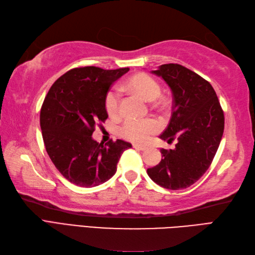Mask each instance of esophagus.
<instances>
[{"label": "esophagus", "instance_id": "1", "mask_svg": "<svg viewBox=\"0 0 255 255\" xmlns=\"http://www.w3.org/2000/svg\"><path fill=\"white\" fill-rule=\"evenodd\" d=\"M133 147L135 149H138V150H145L146 147L143 145H138V144H133Z\"/></svg>", "mask_w": 255, "mask_h": 255}]
</instances>
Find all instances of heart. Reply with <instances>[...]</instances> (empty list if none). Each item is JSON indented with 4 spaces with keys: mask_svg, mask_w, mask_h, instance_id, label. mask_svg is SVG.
I'll list each match as a JSON object with an SVG mask.
<instances>
[{
    "mask_svg": "<svg viewBox=\"0 0 255 255\" xmlns=\"http://www.w3.org/2000/svg\"><path fill=\"white\" fill-rule=\"evenodd\" d=\"M126 88L137 93L147 101L157 99L161 93L160 85L155 78L144 73L128 78L126 83ZM119 104H120V95L116 89L109 90L105 97V108L110 118L118 117ZM158 129H159V124L152 119H145V120L128 119L120 132L122 136L128 140L135 143H145Z\"/></svg>",
    "mask_w": 255,
    "mask_h": 255,
    "instance_id": "obj_1",
    "label": "heart"
}]
</instances>
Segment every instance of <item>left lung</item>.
<instances>
[{
	"label": "left lung",
	"instance_id": "left-lung-1",
	"mask_svg": "<svg viewBox=\"0 0 255 255\" xmlns=\"http://www.w3.org/2000/svg\"><path fill=\"white\" fill-rule=\"evenodd\" d=\"M151 73L168 84L173 96L170 122L160 138L177 144L160 150L161 161L147 174L162 188L182 190L211 166L224 134V111L212 85L193 71L169 63Z\"/></svg>",
	"mask_w": 255,
	"mask_h": 255
}]
</instances>
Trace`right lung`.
I'll list each match as a JSON object with an SVG mask.
<instances>
[{
  "instance_id": "1",
  "label": "right lung",
  "mask_w": 255,
  "mask_h": 255,
  "mask_svg": "<svg viewBox=\"0 0 255 255\" xmlns=\"http://www.w3.org/2000/svg\"><path fill=\"white\" fill-rule=\"evenodd\" d=\"M128 70L76 67L59 77L43 100L40 127L46 150L61 174L82 188L108 181L123 151L132 147L122 139L103 145L92 137L108 118L107 93Z\"/></svg>"
}]
</instances>
